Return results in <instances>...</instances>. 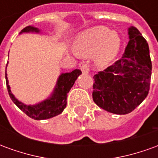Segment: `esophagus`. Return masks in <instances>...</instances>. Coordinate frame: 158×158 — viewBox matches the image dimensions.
Listing matches in <instances>:
<instances>
[{
  "mask_svg": "<svg viewBox=\"0 0 158 158\" xmlns=\"http://www.w3.org/2000/svg\"><path fill=\"white\" fill-rule=\"evenodd\" d=\"M81 71L83 73H88L89 72V65L88 62H84L81 65Z\"/></svg>",
  "mask_w": 158,
  "mask_h": 158,
  "instance_id": "esophagus-1",
  "label": "esophagus"
}]
</instances>
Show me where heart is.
<instances>
[{
  "instance_id": "1",
  "label": "heart",
  "mask_w": 158,
  "mask_h": 158,
  "mask_svg": "<svg viewBox=\"0 0 158 158\" xmlns=\"http://www.w3.org/2000/svg\"><path fill=\"white\" fill-rule=\"evenodd\" d=\"M121 40L116 32L104 27H97L83 34L78 41V49L86 53H94L96 62L108 64L118 55Z\"/></svg>"
}]
</instances>
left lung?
<instances>
[{
	"label": "left lung",
	"mask_w": 158,
	"mask_h": 158,
	"mask_svg": "<svg viewBox=\"0 0 158 158\" xmlns=\"http://www.w3.org/2000/svg\"><path fill=\"white\" fill-rule=\"evenodd\" d=\"M129 35L122 57L93 77L94 102L120 115L131 113L147 96L152 69L146 39L135 27L129 28Z\"/></svg>",
	"instance_id": "1"
}]
</instances>
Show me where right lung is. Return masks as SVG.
Masks as SVG:
<instances>
[{"instance_id":"1","label":"right lung","mask_w":158,"mask_h":158,"mask_svg":"<svg viewBox=\"0 0 158 158\" xmlns=\"http://www.w3.org/2000/svg\"><path fill=\"white\" fill-rule=\"evenodd\" d=\"M23 32H39V29L35 27L27 26L21 30V33ZM81 73L82 72L79 69H74L71 73H66L61 74L52 96L49 99L45 100L35 106L25 105L14 97L11 92L10 86L8 85L6 71V83L9 96L12 102L18 106V107L31 118L41 120V119L51 118L52 117H55L62 113V111L64 110L67 105L68 93L73 85L78 76L80 75Z\"/></svg>"}]
</instances>
